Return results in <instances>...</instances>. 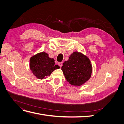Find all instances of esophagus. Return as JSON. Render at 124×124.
<instances>
[{
	"mask_svg": "<svg viewBox=\"0 0 124 124\" xmlns=\"http://www.w3.org/2000/svg\"><path fill=\"white\" fill-rule=\"evenodd\" d=\"M58 65L61 67H62V62H58Z\"/></svg>",
	"mask_w": 124,
	"mask_h": 124,
	"instance_id": "obj_1",
	"label": "esophagus"
}]
</instances>
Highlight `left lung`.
I'll use <instances>...</instances> for the list:
<instances>
[{
	"label": "left lung",
	"mask_w": 124,
	"mask_h": 124,
	"mask_svg": "<svg viewBox=\"0 0 124 124\" xmlns=\"http://www.w3.org/2000/svg\"><path fill=\"white\" fill-rule=\"evenodd\" d=\"M62 70L71 85L81 86L91 78L93 67L87 56L75 51L70 55L68 61L63 63Z\"/></svg>",
	"instance_id": "1"
}]
</instances>
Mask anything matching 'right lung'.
Segmentation results:
<instances>
[{"label": "right lung", "mask_w": 124, "mask_h": 124, "mask_svg": "<svg viewBox=\"0 0 124 124\" xmlns=\"http://www.w3.org/2000/svg\"><path fill=\"white\" fill-rule=\"evenodd\" d=\"M30 69L38 79L43 80L50 76L53 71L60 67L55 65L54 59L49 57L46 52H40L30 58Z\"/></svg>", "instance_id": "obj_1"}]
</instances>
